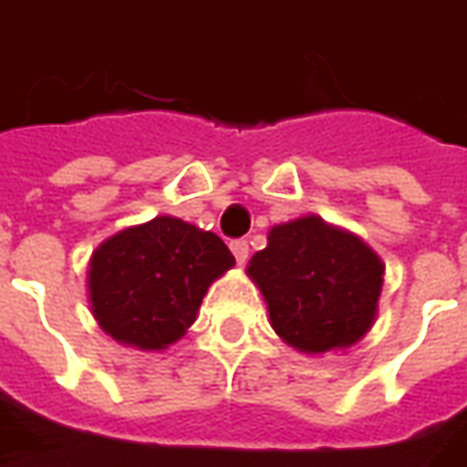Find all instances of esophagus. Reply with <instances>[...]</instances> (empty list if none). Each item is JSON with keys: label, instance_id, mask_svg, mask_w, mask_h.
Masks as SVG:
<instances>
[{"label": "esophagus", "instance_id": "1", "mask_svg": "<svg viewBox=\"0 0 467 467\" xmlns=\"http://www.w3.org/2000/svg\"><path fill=\"white\" fill-rule=\"evenodd\" d=\"M230 250H233L234 260H237L240 265L247 263V257H250V244H247V240H233V243H230Z\"/></svg>", "mask_w": 467, "mask_h": 467}]
</instances>
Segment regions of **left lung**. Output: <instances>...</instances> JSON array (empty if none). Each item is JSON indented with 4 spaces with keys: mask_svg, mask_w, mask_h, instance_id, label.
<instances>
[{
    "mask_svg": "<svg viewBox=\"0 0 467 467\" xmlns=\"http://www.w3.org/2000/svg\"><path fill=\"white\" fill-rule=\"evenodd\" d=\"M270 324L301 351L351 347L367 334L381 293L379 257L318 217L278 224L250 260Z\"/></svg>",
    "mask_w": 467,
    "mask_h": 467,
    "instance_id": "obj_1",
    "label": "left lung"
}]
</instances>
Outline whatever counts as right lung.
Masks as SVG:
<instances>
[{
  "label": "right lung",
  "mask_w": 467,
  "mask_h": 467,
  "mask_svg": "<svg viewBox=\"0 0 467 467\" xmlns=\"http://www.w3.org/2000/svg\"><path fill=\"white\" fill-rule=\"evenodd\" d=\"M234 265L227 244L177 217L129 227L90 260V303L100 328L139 348L184 336L214 278Z\"/></svg>",
  "instance_id": "1"
}]
</instances>
